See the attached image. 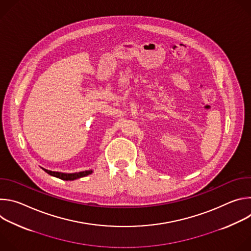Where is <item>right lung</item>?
I'll return each instance as SVG.
<instances>
[{
    "label": "right lung",
    "instance_id": "add662e5",
    "mask_svg": "<svg viewBox=\"0 0 251 251\" xmlns=\"http://www.w3.org/2000/svg\"><path fill=\"white\" fill-rule=\"evenodd\" d=\"M49 175L50 176H53L55 177H58V178H61V180H64V181H74V180H76V178H79V177H82V176H88L89 174L92 173V171H83V172H78V173H75V174H64V173H59V172H52V171H49V170H46L44 169Z\"/></svg>",
    "mask_w": 251,
    "mask_h": 251
}]
</instances>
